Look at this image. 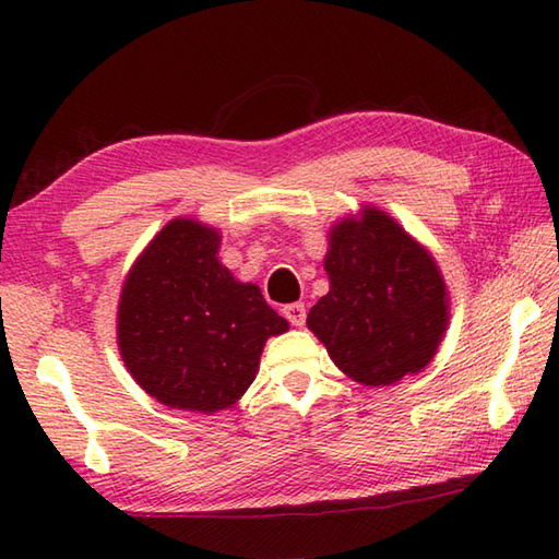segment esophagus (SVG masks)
<instances>
[{
  "mask_svg": "<svg viewBox=\"0 0 559 559\" xmlns=\"http://www.w3.org/2000/svg\"><path fill=\"white\" fill-rule=\"evenodd\" d=\"M283 314H286V319L293 326H302L305 319H307V310H305L302 302L286 305V307H283Z\"/></svg>",
  "mask_w": 559,
  "mask_h": 559,
  "instance_id": "obj_1",
  "label": "esophagus"
}]
</instances>
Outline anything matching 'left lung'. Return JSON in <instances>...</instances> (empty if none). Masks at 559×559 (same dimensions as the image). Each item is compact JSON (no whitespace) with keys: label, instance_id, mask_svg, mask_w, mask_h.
I'll return each mask as SVG.
<instances>
[{"label":"left lung","instance_id":"obj_1","mask_svg":"<svg viewBox=\"0 0 559 559\" xmlns=\"http://www.w3.org/2000/svg\"><path fill=\"white\" fill-rule=\"evenodd\" d=\"M329 293L307 326L338 370L365 386H389L435 358L449 324L437 261L384 211L365 206L329 230Z\"/></svg>","mask_w":559,"mask_h":559}]
</instances>
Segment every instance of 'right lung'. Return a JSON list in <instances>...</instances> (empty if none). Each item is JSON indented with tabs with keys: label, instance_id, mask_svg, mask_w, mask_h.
<instances>
[{
	"label": "right lung",
	"instance_id": "add662e5",
	"mask_svg": "<svg viewBox=\"0 0 559 559\" xmlns=\"http://www.w3.org/2000/svg\"><path fill=\"white\" fill-rule=\"evenodd\" d=\"M221 233L175 218L129 269L117 346L136 384L163 406L216 413L254 382L264 343L288 331L254 283L218 261Z\"/></svg>",
	"mask_w": 559,
	"mask_h": 559
}]
</instances>
